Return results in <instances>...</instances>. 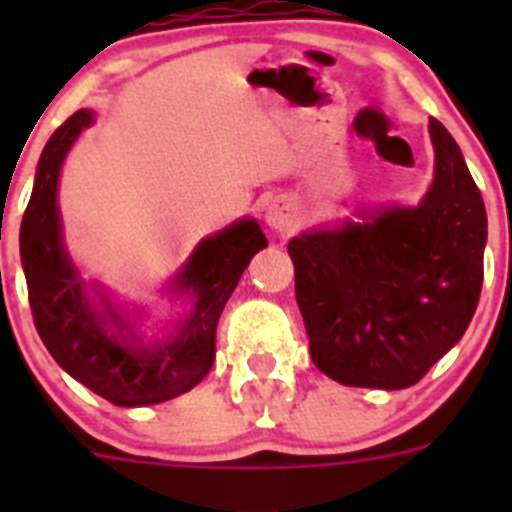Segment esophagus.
Here are the masks:
<instances>
[{"label": "esophagus", "mask_w": 512, "mask_h": 512, "mask_svg": "<svg viewBox=\"0 0 512 512\" xmlns=\"http://www.w3.org/2000/svg\"><path fill=\"white\" fill-rule=\"evenodd\" d=\"M297 215L295 207L289 205L287 200H274L269 207H266V225L271 230H277V233H289V230L295 228Z\"/></svg>", "instance_id": "obj_1"}]
</instances>
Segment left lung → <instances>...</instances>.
Returning a JSON list of instances; mask_svg holds the SVG:
<instances>
[{
    "label": "left lung",
    "mask_w": 512,
    "mask_h": 512,
    "mask_svg": "<svg viewBox=\"0 0 512 512\" xmlns=\"http://www.w3.org/2000/svg\"><path fill=\"white\" fill-rule=\"evenodd\" d=\"M431 140L436 179L418 207H392L287 246L312 361L346 387H413L477 310L485 202L456 140L433 117Z\"/></svg>",
    "instance_id": "1"
}]
</instances>
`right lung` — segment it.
Returning a JSON list of instances; mask_svg holds the SVG:
<instances>
[{"mask_svg":"<svg viewBox=\"0 0 512 512\" xmlns=\"http://www.w3.org/2000/svg\"><path fill=\"white\" fill-rule=\"evenodd\" d=\"M94 115L79 110L51 135L40 153L33 197L20 225V256L27 297L40 341L53 359L84 387L122 408L156 405L184 395L207 377L215 361V330L248 261L266 248L256 220H241L197 246L179 274V287L192 292L194 307L169 341L146 348L120 336L115 312L92 307L61 243L56 189L58 171L71 143Z\"/></svg>","mask_w":512,"mask_h":512,"instance_id":"add662e5","label":"right lung"}]
</instances>
